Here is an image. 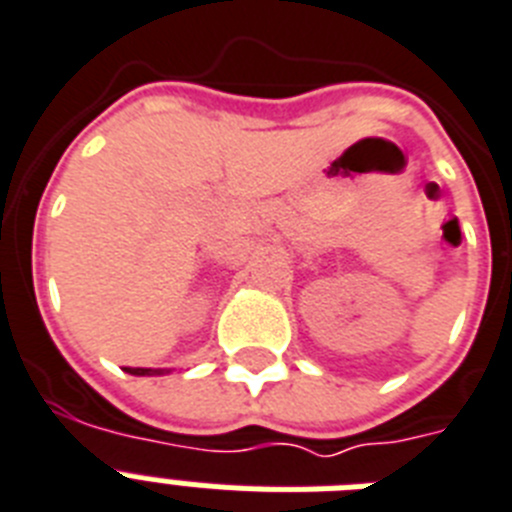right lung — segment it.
Segmentation results:
<instances>
[{"instance_id":"right-lung-1","label":"right lung","mask_w":512,"mask_h":512,"mask_svg":"<svg viewBox=\"0 0 512 512\" xmlns=\"http://www.w3.org/2000/svg\"><path fill=\"white\" fill-rule=\"evenodd\" d=\"M131 376H162V373H170V371H162V368H126Z\"/></svg>"}]
</instances>
